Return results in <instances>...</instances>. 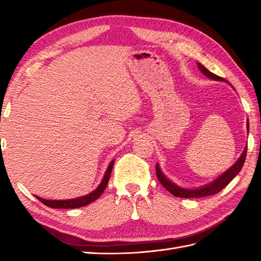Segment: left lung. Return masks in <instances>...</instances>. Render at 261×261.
Masks as SVG:
<instances>
[{"label": "left lung", "instance_id": "1", "mask_svg": "<svg viewBox=\"0 0 261 261\" xmlns=\"http://www.w3.org/2000/svg\"><path fill=\"white\" fill-rule=\"evenodd\" d=\"M199 70L202 73L207 76L208 79H212L214 81H224L222 77H220L218 75H215L213 73H211L208 69H206L204 67L203 65L197 64ZM248 130H249V124H248ZM246 156H247V147L245 148V150L241 153L240 158L238 159V162L232 166L230 169H228L226 171L221 175L219 178H216L214 181L211 182V184L204 186V187H199V188H194V190H188V188H182L177 186L175 182L170 181L167 177H166L163 171L160 170L159 166L156 165V175L157 178L160 181L166 190H167L169 193L173 194L174 196L176 197H184V198H196V197H203V196H210V195H214V194L219 193L220 191H222L223 188L229 184V182L234 178V177L239 174V171L241 170L243 164H245L246 160Z\"/></svg>", "mask_w": 261, "mask_h": 261}]
</instances>
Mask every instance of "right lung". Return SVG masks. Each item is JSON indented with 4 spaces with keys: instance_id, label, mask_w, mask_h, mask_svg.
<instances>
[{
    "instance_id": "right-lung-1",
    "label": "right lung",
    "mask_w": 261,
    "mask_h": 261,
    "mask_svg": "<svg viewBox=\"0 0 261 261\" xmlns=\"http://www.w3.org/2000/svg\"><path fill=\"white\" fill-rule=\"evenodd\" d=\"M113 164L114 162H111L109 168L107 170V173H105L104 177H103V180L99 186L96 188L95 191L87 194L86 196H82L79 198H73V199H65V201H50V199H43L41 197H37L39 201L41 203H43L47 206L51 207V208H77V207H81V206H85V205L91 204L92 202L95 201L99 196L102 195V193L104 192L105 187H107L109 179H110V175H111V171H112L113 168Z\"/></svg>"
}]
</instances>
